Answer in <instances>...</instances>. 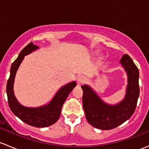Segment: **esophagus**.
<instances>
[{"label":"esophagus","instance_id":"34e87169","mask_svg":"<svg viewBox=\"0 0 149 149\" xmlns=\"http://www.w3.org/2000/svg\"><path fill=\"white\" fill-rule=\"evenodd\" d=\"M85 81V77L83 76H79L77 77V83L79 85H81Z\"/></svg>","mask_w":149,"mask_h":149}]
</instances>
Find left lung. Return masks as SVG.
Listing matches in <instances>:
<instances>
[{"mask_svg":"<svg viewBox=\"0 0 149 149\" xmlns=\"http://www.w3.org/2000/svg\"><path fill=\"white\" fill-rule=\"evenodd\" d=\"M120 61L128 76L126 93L123 101L116 105H109L103 102L90 86H81L86 118L95 128L102 130L116 128L129 119L136 110L140 92L139 69L127 54L123 55Z\"/></svg>","mask_w":149,"mask_h":149,"instance_id":"1","label":"left lung"}]
</instances>
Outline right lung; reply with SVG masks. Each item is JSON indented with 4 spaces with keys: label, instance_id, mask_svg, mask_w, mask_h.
Here are the masks:
<instances>
[{
    "label": "right lung",
    "instance_id": "right-lung-1",
    "mask_svg": "<svg viewBox=\"0 0 149 149\" xmlns=\"http://www.w3.org/2000/svg\"><path fill=\"white\" fill-rule=\"evenodd\" d=\"M38 48V46L31 42L22 50L18 57L13 63L10 68V77L7 82L6 93L9 107L17 117L30 126L43 128L51 126L58 120L63 105L69 93L76 86V81H73L61 88L48 104L38 108H29L22 106L14 95L13 84L15 74L24 56Z\"/></svg>",
    "mask_w": 149,
    "mask_h": 149
}]
</instances>
